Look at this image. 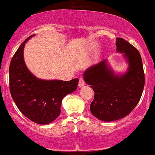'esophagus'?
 I'll return each mask as SVG.
<instances>
[{"label": "esophagus", "mask_w": 155, "mask_h": 155, "mask_svg": "<svg viewBox=\"0 0 155 155\" xmlns=\"http://www.w3.org/2000/svg\"><path fill=\"white\" fill-rule=\"evenodd\" d=\"M84 84H85L84 80V79H83L82 77H80L79 81V87H82Z\"/></svg>", "instance_id": "1"}]
</instances>
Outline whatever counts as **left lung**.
<instances>
[{"label": "left lung", "mask_w": 155, "mask_h": 155, "mask_svg": "<svg viewBox=\"0 0 155 155\" xmlns=\"http://www.w3.org/2000/svg\"><path fill=\"white\" fill-rule=\"evenodd\" d=\"M117 51L124 53L129 67L127 73L115 75L108 68L107 60L86 70L84 79L94 90L90 105L93 115L104 121H113L127 116L140 100L144 87V72L140 53L121 37L115 41Z\"/></svg>", "instance_id": "8db88e82"}]
</instances>
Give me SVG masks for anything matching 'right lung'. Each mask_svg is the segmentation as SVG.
<instances>
[{"label": "right lung", "mask_w": 155, "mask_h": 155, "mask_svg": "<svg viewBox=\"0 0 155 155\" xmlns=\"http://www.w3.org/2000/svg\"><path fill=\"white\" fill-rule=\"evenodd\" d=\"M32 36L22 42L12 58L9 66V88L22 114L36 124H48L60 115L63 98L77 89L79 79L46 81L31 74L24 63L23 51L26 42Z\"/></svg>", "instance_id": "obj_1"}]
</instances>
